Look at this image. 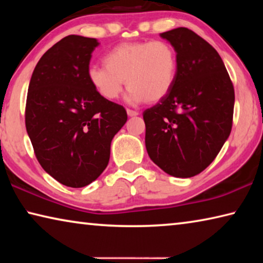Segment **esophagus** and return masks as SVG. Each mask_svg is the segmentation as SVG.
Masks as SVG:
<instances>
[{
  "instance_id": "1",
  "label": "esophagus",
  "mask_w": 263,
  "mask_h": 263,
  "mask_svg": "<svg viewBox=\"0 0 263 263\" xmlns=\"http://www.w3.org/2000/svg\"><path fill=\"white\" fill-rule=\"evenodd\" d=\"M126 112H127L128 117H135V116L139 115V112H138V111H133V110H130V109H127Z\"/></svg>"
}]
</instances>
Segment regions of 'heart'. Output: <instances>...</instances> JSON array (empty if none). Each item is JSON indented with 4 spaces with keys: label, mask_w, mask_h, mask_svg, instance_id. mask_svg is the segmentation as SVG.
Masks as SVG:
<instances>
[{
    "label": "heart",
    "mask_w": 263,
    "mask_h": 263,
    "mask_svg": "<svg viewBox=\"0 0 263 263\" xmlns=\"http://www.w3.org/2000/svg\"><path fill=\"white\" fill-rule=\"evenodd\" d=\"M104 65H92L87 77L91 87L105 100L121 96L124 84L126 100L139 104L158 102L171 91L177 72L175 50L166 42L122 43L104 55Z\"/></svg>",
    "instance_id": "obj_1"
}]
</instances>
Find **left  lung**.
<instances>
[{
	"instance_id": "left-lung-1",
	"label": "left lung",
	"mask_w": 263,
	"mask_h": 263,
	"mask_svg": "<svg viewBox=\"0 0 263 263\" xmlns=\"http://www.w3.org/2000/svg\"><path fill=\"white\" fill-rule=\"evenodd\" d=\"M160 37L174 47L177 72L173 88L144 112L145 145L167 174L193 177L210 164L232 128L234 89L220 55L186 28Z\"/></svg>"
}]
</instances>
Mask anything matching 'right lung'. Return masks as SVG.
I'll use <instances>...</instances> for the list:
<instances>
[{
    "label": "right lung",
    "mask_w": 263,
    "mask_h": 263,
    "mask_svg": "<svg viewBox=\"0 0 263 263\" xmlns=\"http://www.w3.org/2000/svg\"><path fill=\"white\" fill-rule=\"evenodd\" d=\"M95 38L70 34L54 44L30 80L25 125L35 157L48 175L70 188L95 181L109 163L125 109L102 97L88 81Z\"/></svg>",
    "instance_id": "add662e5"
}]
</instances>
